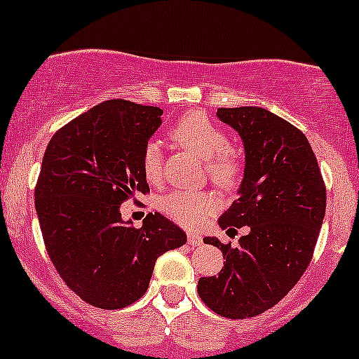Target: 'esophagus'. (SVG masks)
Returning <instances> with one entry per match:
<instances>
[{"label": "esophagus", "mask_w": 359, "mask_h": 359, "mask_svg": "<svg viewBox=\"0 0 359 359\" xmlns=\"http://www.w3.org/2000/svg\"><path fill=\"white\" fill-rule=\"evenodd\" d=\"M187 241H189L191 247H200L203 243L201 236H198V234H189V238H187Z\"/></svg>", "instance_id": "34e87169"}]
</instances>
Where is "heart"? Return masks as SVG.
<instances>
[{
    "mask_svg": "<svg viewBox=\"0 0 359 359\" xmlns=\"http://www.w3.org/2000/svg\"><path fill=\"white\" fill-rule=\"evenodd\" d=\"M172 139L184 149L193 151L206 161L210 177L219 186L231 187L240 175V161L229 149V137L201 112H191L175 121L170 130ZM142 170L149 182H158L163 175V153L158 142H147L142 153ZM219 208V200L210 193L177 191L161 200V210L184 227L201 226L206 217Z\"/></svg>",
    "mask_w": 359,
    "mask_h": 359,
    "instance_id": "1",
    "label": "heart"
}]
</instances>
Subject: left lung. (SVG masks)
I'll use <instances>...</instances> for the list:
<instances>
[{"instance_id":"8db88e82","label":"left lung","mask_w":359,"mask_h":359,"mask_svg":"<svg viewBox=\"0 0 359 359\" xmlns=\"http://www.w3.org/2000/svg\"><path fill=\"white\" fill-rule=\"evenodd\" d=\"M217 118L245 147L238 200L220 215L222 229L248 226L238 247L217 238L219 276L200 278L201 300L220 316L253 318L276 306L307 269L325 219L327 189L316 156L300 130L262 107H222Z\"/></svg>"}]
</instances>
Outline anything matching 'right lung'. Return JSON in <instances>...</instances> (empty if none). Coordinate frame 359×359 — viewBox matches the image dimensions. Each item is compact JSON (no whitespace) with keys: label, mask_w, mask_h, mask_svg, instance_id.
<instances>
[{"label":"right lung","mask_w":359,"mask_h":359,"mask_svg":"<svg viewBox=\"0 0 359 359\" xmlns=\"http://www.w3.org/2000/svg\"><path fill=\"white\" fill-rule=\"evenodd\" d=\"M161 114L159 107L106 100L62 126L43 156L34 205L46 252L67 287L100 309L139 300L158 257L187 241L161 213H149L135 229L119 210L149 191L142 153Z\"/></svg>","instance_id":"1"}]
</instances>
